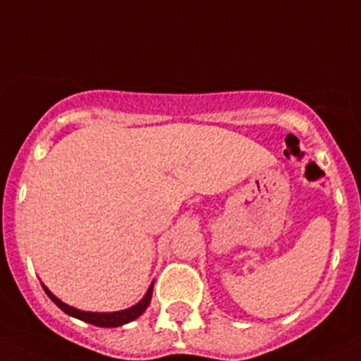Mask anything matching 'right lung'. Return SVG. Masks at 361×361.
I'll use <instances>...</instances> for the list:
<instances>
[{
    "label": "right lung",
    "instance_id": "right-lung-1",
    "mask_svg": "<svg viewBox=\"0 0 361 361\" xmlns=\"http://www.w3.org/2000/svg\"><path fill=\"white\" fill-rule=\"evenodd\" d=\"M42 288H44L46 295L49 296V298L53 300V302L56 303L58 307L61 308L63 312H65V314L75 317V319H78V320H84V322L92 324V326H97V327H120V326H125V324L132 322V320L138 319V317H140L145 310H147L150 300H152L154 281L150 283L147 293H145L144 298H142L140 302L133 305V307L125 308V310H120V312H85V310H78V308L70 307V305L63 303L61 300L58 298V296H54L53 293L47 290L44 284H42Z\"/></svg>",
    "mask_w": 361,
    "mask_h": 361
}]
</instances>
